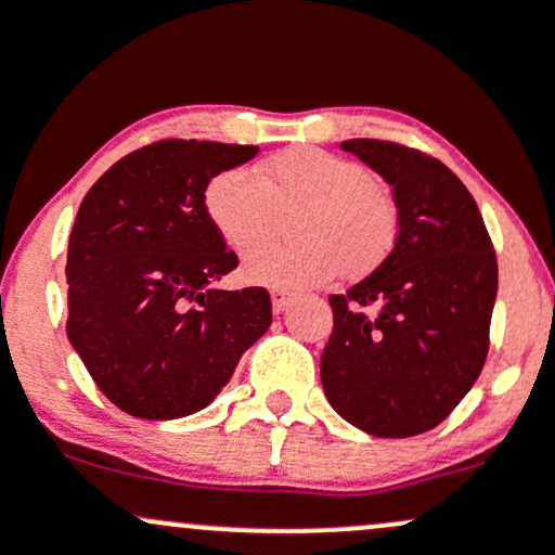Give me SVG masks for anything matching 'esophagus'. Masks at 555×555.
<instances>
[{
  "mask_svg": "<svg viewBox=\"0 0 555 555\" xmlns=\"http://www.w3.org/2000/svg\"><path fill=\"white\" fill-rule=\"evenodd\" d=\"M292 299H295V295H292V292H286V289H273L271 292V302H273V310H276V313H282V310L289 308Z\"/></svg>",
  "mask_w": 555,
  "mask_h": 555,
  "instance_id": "1",
  "label": "esophagus"
}]
</instances>
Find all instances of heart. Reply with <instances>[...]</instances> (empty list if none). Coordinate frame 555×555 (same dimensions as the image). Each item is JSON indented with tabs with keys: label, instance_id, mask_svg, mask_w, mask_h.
I'll return each mask as SVG.
<instances>
[{
	"label": "heart",
	"instance_id": "1",
	"mask_svg": "<svg viewBox=\"0 0 555 555\" xmlns=\"http://www.w3.org/2000/svg\"><path fill=\"white\" fill-rule=\"evenodd\" d=\"M208 221L234 250L269 237L279 211L292 221L295 245H263L245 258L247 282L273 289H305L339 273L365 276L393 250L399 211L391 190L367 177L352 158L318 145H292L256 169H227L208 182Z\"/></svg>",
	"mask_w": 555,
	"mask_h": 555
}]
</instances>
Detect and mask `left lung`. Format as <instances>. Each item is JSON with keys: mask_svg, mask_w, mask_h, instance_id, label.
Listing matches in <instances>:
<instances>
[{"mask_svg": "<svg viewBox=\"0 0 555 555\" xmlns=\"http://www.w3.org/2000/svg\"><path fill=\"white\" fill-rule=\"evenodd\" d=\"M341 149L391 184L399 234L371 276L328 297L323 391L371 436H420L454 412L486 365L499 292L493 242L475 197L438 158L373 138Z\"/></svg>", "mask_w": 555, "mask_h": 555, "instance_id": "1", "label": "left lung"}]
</instances>
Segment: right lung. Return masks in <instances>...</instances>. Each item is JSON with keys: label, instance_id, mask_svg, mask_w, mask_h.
<instances>
[{"label": "right lung", "instance_id": "right-lung-1", "mask_svg": "<svg viewBox=\"0 0 555 555\" xmlns=\"http://www.w3.org/2000/svg\"><path fill=\"white\" fill-rule=\"evenodd\" d=\"M256 145L156 140L99 177L67 245V339L132 417L175 420L216 399L271 326L263 286L214 289L237 269L208 221V182Z\"/></svg>", "mask_w": 555, "mask_h": 555}]
</instances>
